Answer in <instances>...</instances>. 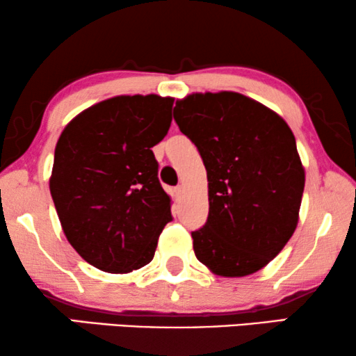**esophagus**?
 <instances>
[{"label":"esophagus","instance_id":"34e87169","mask_svg":"<svg viewBox=\"0 0 356 356\" xmlns=\"http://www.w3.org/2000/svg\"><path fill=\"white\" fill-rule=\"evenodd\" d=\"M175 193H177L178 197L183 196V193H184V186H183V184H178V186L175 188Z\"/></svg>","mask_w":356,"mask_h":356}]
</instances>
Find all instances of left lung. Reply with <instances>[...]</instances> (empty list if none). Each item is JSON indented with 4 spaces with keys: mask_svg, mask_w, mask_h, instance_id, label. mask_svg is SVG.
I'll return each instance as SVG.
<instances>
[{
    "mask_svg": "<svg viewBox=\"0 0 356 356\" xmlns=\"http://www.w3.org/2000/svg\"><path fill=\"white\" fill-rule=\"evenodd\" d=\"M173 118L201 154L209 217L194 254L213 274L245 277L269 264L298 225L305 168L284 118L238 92L177 100Z\"/></svg>",
    "mask_w": 356,
    "mask_h": 356,
    "instance_id": "8db88e82",
    "label": "left lung"
}]
</instances>
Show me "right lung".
<instances>
[{
	"instance_id": "1",
	"label": "right lung",
	"mask_w": 356,
	"mask_h": 356,
	"mask_svg": "<svg viewBox=\"0 0 356 356\" xmlns=\"http://www.w3.org/2000/svg\"><path fill=\"white\" fill-rule=\"evenodd\" d=\"M172 97L118 95L63 129L50 193L63 232L82 259L110 274L152 261L172 199L152 147L172 124Z\"/></svg>"
}]
</instances>
